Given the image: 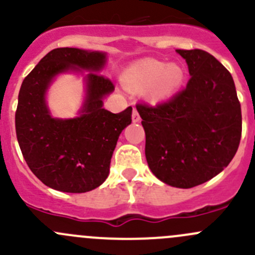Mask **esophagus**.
I'll use <instances>...</instances> for the list:
<instances>
[{"instance_id": "1", "label": "esophagus", "mask_w": 255, "mask_h": 255, "mask_svg": "<svg viewBox=\"0 0 255 255\" xmlns=\"http://www.w3.org/2000/svg\"><path fill=\"white\" fill-rule=\"evenodd\" d=\"M132 121L134 123H137V122H139L140 121V116H139V113H138V111L135 109H133V115H132Z\"/></svg>"}]
</instances>
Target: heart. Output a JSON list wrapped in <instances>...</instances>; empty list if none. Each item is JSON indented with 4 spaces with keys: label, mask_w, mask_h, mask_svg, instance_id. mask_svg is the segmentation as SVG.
Instances as JSON below:
<instances>
[{
    "label": "heart",
    "mask_w": 255,
    "mask_h": 255,
    "mask_svg": "<svg viewBox=\"0 0 255 255\" xmlns=\"http://www.w3.org/2000/svg\"><path fill=\"white\" fill-rule=\"evenodd\" d=\"M184 71L177 64H165L155 59H144L126 73L125 82L133 89H149V97L154 101L171 96L181 85Z\"/></svg>",
    "instance_id": "obj_1"
}]
</instances>
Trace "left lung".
<instances>
[{
	"label": "left lung",
	"mask_w": 255,
	"mask_h": 255,
	"mask_svg": "<svg viewBox=\"0 0 255 255\" xmlns=\"http://www.w3.org/2000/svg\"><path fill=\"white\" fill-rule=\"evenodd\" d=\"M191 75L170 100L138 104L145 132V158L160 181L180 189L220 174L237 153L242 112L230 71L207 51L177 49Z\"/></svg>",
	"instance_id": "obj_1"
}]
</instances>
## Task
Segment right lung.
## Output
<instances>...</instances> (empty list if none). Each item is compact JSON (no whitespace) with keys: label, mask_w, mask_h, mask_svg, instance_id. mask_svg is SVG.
Masks as SVG:
<instances>
[{"label":"right lung","mask_w":255,"mask_h":255,"mask_svg":"<svg viewBox=\"0 0 255 255\" xmlns=\"http://www.w3.org/2000/svg\"><path fill=\"white\" fill-rule=\"evenodd\" d=\"M106 53L78 48H56L25 76L18 95L16 133L23 158L40 181L63 192L91 191L110 173L118 137L132 122V107L112 113L104 99L115 90L100 75ZM87 70V97L79 118L51 117L46 90L59 73Z\"/></svg>","instance_id":"obj_1"}]
</instances>
